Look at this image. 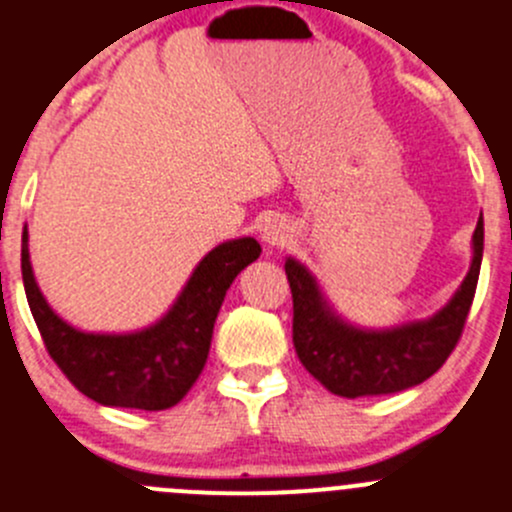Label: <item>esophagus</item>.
<instances>
[{"label": "esophagus", "instance_id": "1", "mask_svg": "<svg viewBox=\"0 0 512 512\" xmlns=\"http://www.w3.org/2000/svg\"><path fill=\"white\" fill-rule=\"evenodd\" d=\"M290 237V227L280 217H267L265 222L260 224V240L270 247L285 245Z\"/></svg>", "mask_w": 512, "mask_h": 512}]
</instances>
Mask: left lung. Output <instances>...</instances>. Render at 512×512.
<instances>
[{"instance_id": "left-lung-1", "label": "left lung", "mask_w": 512, "mask_h": 512, "mask_svg": "<svg viewBox=\"0 0 512 512\" xmlns=\"http://www.w3.org/2000/svg\"><path fill=\"white\" fill-rule=\"evenodd\" d=\"M482 214L472 234V262L452 300L427 321L396 328H358L343 321L323 295L313 272L298 260H285L293 293V343L300 364L331 394H396L422 384L455 351L465 328L482 265Z\"/></svg>"}]
</instances>
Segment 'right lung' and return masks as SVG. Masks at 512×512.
Here are the masks:
<instances>
[{"mask_svg": "<svg viewBox=\"0 0 512 512\" xmlns=\"http://www.w3.org/2000/svg\"><path fill=\"white\" fill-rule=\"evenodd\" d=\"M27 242L25 224L22 280L52 361L88 399L143 412L174 407L194 386L207 364L214 321L229 285L262 252L255 237L222 242L202 257L154 326L133 333H85L50 308L32 272Z\"/></svg>", "mask_w": 512, "mask_h": 512, "instance_id": "obj_1", "label": "right lung"}]
</instances>
